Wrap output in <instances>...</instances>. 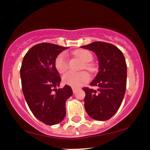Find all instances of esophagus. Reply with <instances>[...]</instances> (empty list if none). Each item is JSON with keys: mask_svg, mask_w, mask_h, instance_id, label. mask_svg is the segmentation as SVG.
<instances>
[{"mask_svg": "<svg viewBox=\"0 0 150 150\" xmlns=\"http://www.w3.org/2000/svg\"><path fill=\"white\" fill-rule=\"evenodd\" d=\"M72 92H73V93L75 94L79 90V88H72Z\"/></svg>", "mask_w": 150, "mask_h": 150, "instance_id": "1", "label": "esophagus"}]
</instances>
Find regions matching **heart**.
<instances>
[{"mask_svg":"<svg viewBox=\"0 0 150 150\" xmlns=\"http://www.w3.org/2000/svg\"><path fill=\"white\" fill-rule=\"evenodd\" d=\"M74 55L85 62L84 65L87 70L93 71L94 70L93 65L89 63V62L93 60V55L89 51L86 50H78L74 52ZM55 66L57 71L61 74L65 73L68 70V60L67 58L66 54L62 52L56 57ZM89 80H90V75L85 71L80 72H70L65 74L62 78L64 84L71 86L72 88H80L88 83Z\"/></svg>","mask_w":150,"mask_h":150,"instance_id":"b5f03b06","label":"heart"}]
</instances>
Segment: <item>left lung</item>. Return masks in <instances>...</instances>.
Here are the masks:
<instances>
[{"mask_svg": "<svg viewBox=\"0 0 150 150\" xmlns=\"http://www.w3.org/2000/svg\"><path fill=\"white\" fill-rule=\"evenodd\" d=\"M81 47L96 54L99 72L90 85L98 90L83 88L85 109L94 120H108L117 112L124 98L127 85V64L123 53L112 44L93 42Z\"/></svg>", "mask_w": 150, "mask_h": 150, "instance_id": "1", "label": "left lung"}]
</instances>
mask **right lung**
<instances>
[{
  "instance_id": "add662e5",
  "label": "right lung",
  "mask_w": 150,
  "mask_h": 150,
  "mask_svg": "<svg viewBox=\"0 0 150 150\" xmlns=\"http://www.w3.org/2000/svg\"><path fill=\"white\" fill-rule=\"evenodd\" d=\"M67 48L47 42L37 44L28 51L21 67L23 92L30 110L38 120L48 125L65 118V102L72 95L67 85L57 89L61 78L55 61Z\"/></svg>"
}]
</instances>
